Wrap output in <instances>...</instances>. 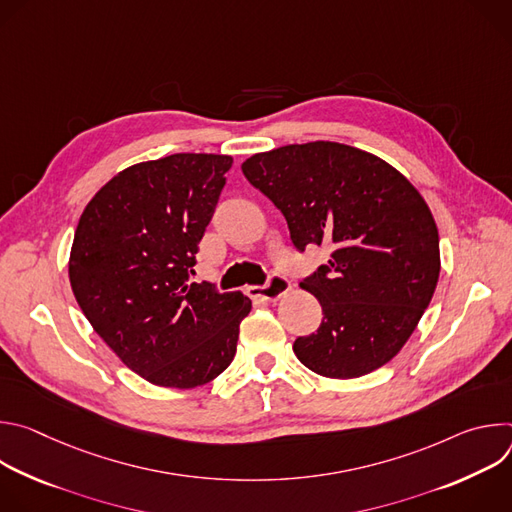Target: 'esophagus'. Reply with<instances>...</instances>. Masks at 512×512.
Wrapping results in <instances>:
<instances>
[{"mask_svg": "<svg viewBox=\"0 0 512 512\" xmlns=\"http://www.w3.org/2000/svg\"><path fill=\"white\" fill-rule=\"evenodd\" d=\"M291 289V283L285 279V277H279V275H273L269 279L267 285L259 287V285H251L247 287V294L251 300L259 302V304H265V302H275L279 300L281 296H285L287 291Z\"/></svg>", "mask_w": 512, "mask_h": 512, "instance_id": "34e87169", "label": "esophagus"}]
</instances>
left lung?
Listing matches in <instances>:
<instances>
[{
  "label": "left lung",
  "instance_id": "obj_1",
  "mask_svg": "<svg viewBox=\"0 0 512 512\" xmlns=\"http://www.w3.org/2000/svg\"><path fill=\"white\" fill-rule=\"evenodd\" d=\"M245 178L285 216L291 243L332 249L300 287L322 306L294 352L328 379L387 364L417 328L440 277V235L417 188L385 160L336 141L255 154Z\"/></svg>",
  "mask_w": 512,
  "mask_h": 512
}]
</instances>
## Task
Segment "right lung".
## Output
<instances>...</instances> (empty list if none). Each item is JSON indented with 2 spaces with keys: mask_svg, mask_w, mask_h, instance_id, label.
<instances>
[{
  "mask_svg": "<svg viewBox=\"0 0 512 512\" xmlns=\"http://www.w3.org/2000/svg\"><path fill=\"white\" fill-rule=\"evenodd\" d=\"M231 156L174 154L113 176L85 206L68 277L83 314L127 369L192 389L235 358L241 291L190 281Z\"/></svg>",
  "mask_w": 512,
  "mask_h": 512,
  "instance_id": "add662e5",
  "label": "right lung"
}]
</instances>
